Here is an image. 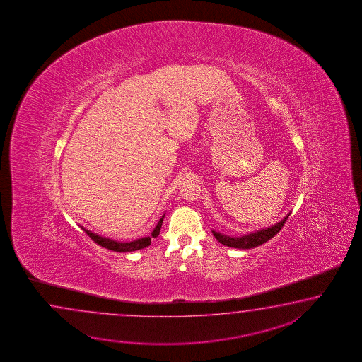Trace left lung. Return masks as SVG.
Listing matches in <instances>:
<instances>
[{"label":"left lung","mask_w":362,"mask_h":362,"mask_svg":"<svg viewBox=\"0 0 362 362\" xmlns=\"http://www.w3.org/2000/svg\"><path fill=\"white\" fill-rule=\"evenodd\" d=\"M290 214L279 221V223L272 225L269 228L260 229V230L252 231L240 237H230L223 234L220 231L212 230L214 237H215L223 246L233 247V248H240V250H248V248H255V247L262 246V243L268 242L269 239L273 238L278 231L281 230L285 225L286 220L288 218Z\"/></svg>","instance_id":"left-lung-1"}]
</instances>
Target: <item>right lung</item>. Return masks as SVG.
Segmentation results:
<instances>
[{"label": "right lung", "instance_id": "obj_1", "mask_svg": "<svg viewBox=\"0 0 362 362\" xmlns=\"http://www.w3.org/2000/svg\"><path fill=\"white\" fill-rule=\"evenodd\" d=\"M163 218H164V215L162 216V218L156 223V226H155L154 230L151 233V235L144 237V238L136 239V240H132V242H117V240H114V239L100 237V235L93 233V231L86 230L83 226H81V229H83L97 245H100V246L108 248V250H111V251H115V252H132V251H137V250H142V248H146L147 246H150L151 239L156 238V237L159 235V233H160Z\"/></svg>", "mask_w": 362, "mask_h": 362}]
</instances>
